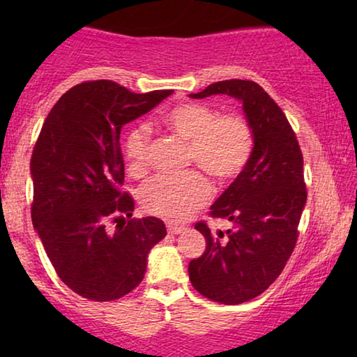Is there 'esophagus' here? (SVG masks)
<instances>
[{"instance_id": "1", "label": "esophagus", "mask_w": 357, "mask_h": 357, "mask_svg": "<svg viewBox=\"0 0 357 357\" xmlns=\"http://www.w3.org/2000/svg\"><path fill=\"white\" fill-rule=\"evenodd\" d=\"M167 231L170 234H182V232L187 231V227L178 226V224H174V222H167Z\"/></svg>"}]
</instances>
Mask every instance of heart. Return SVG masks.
Returning a JSON list of instances; mask_svg holds the SVG:
<instances>
[{
	"label": "heart",
	"mask_w": 357,
	"mask_h": 357,
	"mask_svg": "<svg viewBox=\"0 0 357 357\" xmlns=\"http://www.w3.org/2000/svg\"><path fill=\"white\" fill-rule=\"evenodd\" d=\"M160 128L187 141V165L227 183L242 174L253 153V128L241 112H222L203 102H183L159 116ZM123 155L128 172L143 177L149 167V136L143 126H133L125 135ZM213 197L208 177L199 170L170 177L158 175L139 190L146 211L167 221L180 222L203 208Z\"/></svg>",
	"instance_id": "heart-1"
}]
</instances>
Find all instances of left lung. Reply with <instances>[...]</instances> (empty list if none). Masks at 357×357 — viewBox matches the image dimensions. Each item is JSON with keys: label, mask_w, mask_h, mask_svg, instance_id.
Here are the masks:
<instances>
[{"label": "left lung", "mask_w": 357, "mask_h": 357, "mask_svg": "<svg viewBox=\"0 0 357 357\" xmlns=\"http://www.w3.org/2000/svg\"><path fill=\"white\" fill-rule=\"evenodd\" d=\"M213 94L242 100L255 146L245 169L209 211L213 219L231 221L232 227L214 236L204 221L195 224L206 238V250L190 261L188 275L202 296L236 305L266 291L294 250L307 199L304 158L284 112L260 84L219 81L190 97Z\"/></svg>", "instance_id": "obj_1"}]
</instances>
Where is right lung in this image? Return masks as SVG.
<instances>
[{
	"label": "right lung",
	"instance_id": "right-lung-1",
	"mask_svg": "<svg viewBox=\"0 0 357 357\" xmlns=\"http://www.w3.org/2000/svg\"><path fill=\"white\" fill-rule=\"evenodd\" d=\"M172 91L135 94L109 79L63 94L33 146L32 222L56 275L89 301L120 299L143 281L148 253L167 236L158 218L131 219L121 190V126Z\"/></svg>",
	"mask_w": 357,
	"mask_h": 357
}]
</instances>
